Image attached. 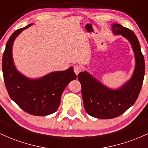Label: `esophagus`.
Here are the masks:
<instances>
[{
    "instance_id": "1",
    "label": "esophagus",
    "mask_w": 148,
    "mask_h": 148,
    "mask_svg": "<svg viewBox=\"0 0 148 148\" xmlns=\"http://www.w3.org/2000/svg\"><path fill=\"white\" fill-rule=\"evenodd\" d=\"M82 67L79 65V64H77V65H74V71L77 75L79 74V72L82 71Z\"/></svg>"
}]
</instances>
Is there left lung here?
Here are the masks:
<instances>
[{
  "label": "left lung",
  "instance_id": "1",
  "mask_svg": "<svg viewBox=\"0 0 148 148\" xmlns=\"http://www.w3.org/2000/svg\"><path fill=\"white\" fill-rule=\"evenodd\" d=\"M112 32L131 42L136 57V67L132 78L118 90L109 89L86 71L78 74L85 110L98 119L117 117L132 106L138 97L145 76V60L135 34L119 24H113Z\"/></svg>",
  "mask_w": 148,
  "mask_h": 148
}]
</instances>
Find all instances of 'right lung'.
Wrapping results in <instances>:
<instances>
[{"label":"right lung","mask_w":148,"mask_h":148,"mask_svg":"<svg viewBox=\"0 0 148 148\" xmlns=\"http://www.w3.org/2000/svg\"><path fill=\"white\" fill-rule=\"evenodd\" d=\"M31 25L16 30L8 39L3 55V78L10 97L19 108L30 114L46 116L58 110L62 93L69 82L75 80L77 75L73 67H69L34 80L17 71L12 61V44L17 35Z\"/></svg>","instance_id":"right-lung-1"}]
</instances>
